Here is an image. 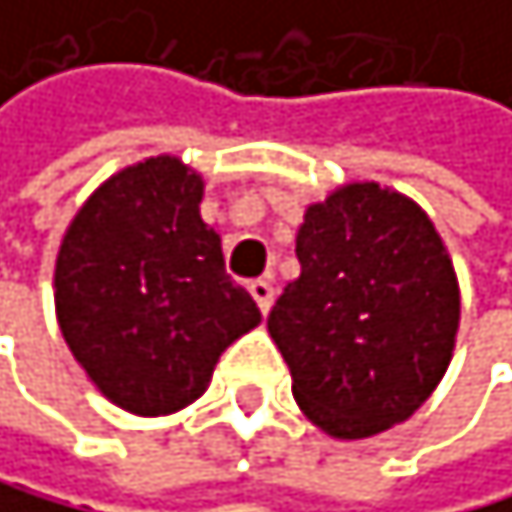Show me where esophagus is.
<instances>
[{"label": "esophagus", "mask_w": 512, "mask_h": 512, "mask_svg": "<svg viewBox=\"0 0 512 512\" xmlns=\"http://www.w3.org/2000/svg\"><path fill=\"white\" fill-rule=\"evenodd\" d=\"M248 290L254 296V302H258V309L267 312L270 306H274V280L270 277H258V280H251L248 283Z\"/></svg>", "instance_id": "esophagus-1"}]
</instances>
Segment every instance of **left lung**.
Returning <instances> with one entry per match:
<instances>
[{"instance_id":"left-lung-1","label":"left lung","mask_w":512,"mask_h":512,"mask_svg":"<svg viewBox=\"0 0 512 512\" xmlns=\"http://www.w3.org/2000/svg\"><path fill=\"white\" fill-rule=\"evenodd\" d=\"M299 277L267 331L315 427L363 440L408 420L452 360L456 270L427 213L379 184L312 203L296 235Z\"/></svg>"}]
</instances>
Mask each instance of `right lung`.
I'll return each mask as SVG.
<instances>
[{"mask_svg": "<svg viewBox=\"0 0 512 512\" xmlns=\"http://www.w3.org/2000/svg\"><path fill=\"white\" fill-rule=\"evenodd\" d=\"M203 181L171 155L104 181L56 258L60 331L123 411L159 417L206 392L219 353L261 321L200 219Z\"/></svg>", "mask_w": 512, "mask_h": 512, "instance_id": "1", "label": "right lung"}]
</instances>
